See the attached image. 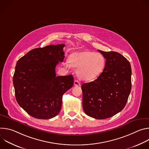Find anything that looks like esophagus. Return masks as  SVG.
<instances>
[{
	"label": "esophagus",
	"instance_id": "34e87169",
	"mask_svg": "<svg viewBox=\"0 0 149 149\" xmlns=\"http://www.w3.org/2000/svg\"><path fill=\"white\" fill-rule=\"evenodd\" d=\"M74 84V86H80V85H81L80 82L78 80H75Z\"/></svg>",
	"mask_w": 149,
	"mask_h": 149
}]
</instances>
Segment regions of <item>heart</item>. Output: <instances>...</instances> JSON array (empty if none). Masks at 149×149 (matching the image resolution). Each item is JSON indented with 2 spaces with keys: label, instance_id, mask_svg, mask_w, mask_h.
I'll use <instances>...</instances> for the list:
<instances>
[{
  "label": "heart",
  "instance_id": "obj_1",
  "mask_svg": "<svg viewBox=\"0 0 149 149\" xmlns=\"http://www.w3.org/2000/svg\"><path fill=\"white\" fill-rule=\"evenodd\" d=\"M70 61L65 65L68 68L72 67L78 68V75L84 81H93L99 77L104 71L106 65V59L98 52L90 51H78L72 53Z\"/></svg>",
  "mask_w": 149,
  "mask_h": 149
}]
</instances>
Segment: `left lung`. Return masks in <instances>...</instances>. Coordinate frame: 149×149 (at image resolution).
<instances>
[{
    "label": "left lung",
    "instance_id": "1",
    "mask_svg": "<svg viewBox=\"0 0 149 149\" xmlns=\"http://www.w3.org/2000/svg\"><path fill=\"white\" fill-rule=\"evenodd\" d=\"M98 51L105 58L106 65L97 79L81 86L82 107L88 116L105 119L124 108L132 88V68L120 54Z\"/></svg>",
    "mask_w": 149,
    "mask_h": 149
}]
</instances>
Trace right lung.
I'll use <instances>...</instances> for the list:
<instances>
[{
    "label": "right lung",
    "instance_id": "obj_1",
    "mask_svg": "<svg viewBox=\"0 0 149 149\" xmlns=\"http://www.w3.org/2000/svg\"><path fill=\"white\" fill-rule=\"evenodd\" d=\"M64 44L50 45L30 51L17 62L13 77L16 101L28 114L49 119L60 111L63 94L74 84L72 75L56 76L63 62Z\"/></svg>",
    "mask_w": 149,
    "mask_h": 149
}]
</instances>
